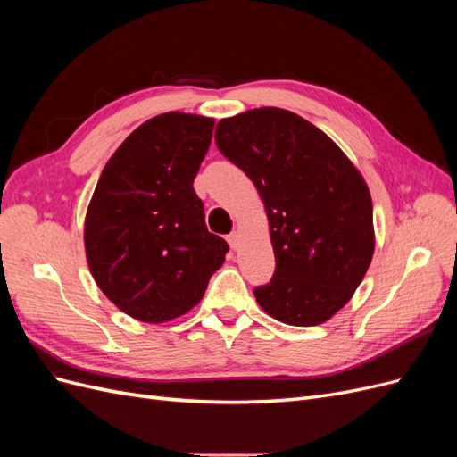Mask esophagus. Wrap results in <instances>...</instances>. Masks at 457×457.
Returning <instances> with one entry per match:
<instances>
[{"label":"esophagus","mask_w":457,"mask_h":457,"mask_svg":"<svg viewBox=\"0 0 457 457\" xmlns=\"http://www.w3.org/2000/svg\"><path fill=\"white\" fill-rule=\"evenodd\" d=\"M227 242H228V245L232 247V250H238V244H240V237H238V232L237 230H232L228 237H227Z\"/></svg>","instance_id":"obj_1"}]
</instances>
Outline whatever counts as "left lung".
<instances>
[{"mask_svg": "<svg viewBox=\"0 0 457 457\" xmlns=\"http://www.w3.org/2000/svg\"><path fill=\"white\" fill-rule=\"evenodd\" d=\"M215 143L267 207L276 269L253 289L257 303L286 324L326 322L353 297L373 255L362 175L326 133L282 108L220 120Z\"/></svg>", "mask_w": 457, "mask_h": 457, "instance_id": "left-lung-1", "label": "left lung"}]
</instances>
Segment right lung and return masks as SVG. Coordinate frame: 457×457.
<instances>
[{
  "label": "right lung",
  "mask_w": 457,
  "mask_h": 457,
  "mask_svg": "<svg viewBox=\"0 0 457 457\" xmlns=\"http://www.w3.org/2000/svg\"><path fill=\"white\" fill-rule=\"evenodd\" d=\"M212 135V118H152L120 145L93 192L86 217L91 274L141 322L171 320L198 305L228 252L207 230L192 187Z\"/></svg>",
  "instance_id": "right-lung-1"
}]
</instances>
